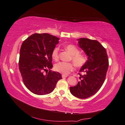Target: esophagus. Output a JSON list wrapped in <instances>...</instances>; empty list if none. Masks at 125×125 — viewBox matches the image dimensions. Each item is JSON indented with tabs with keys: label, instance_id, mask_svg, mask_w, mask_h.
Instances as JSON below:
<instances>
[{
	"label": "esophagus",
	"instance_id": "34e87169",
	"mask_svg": "<svg viewBox=\"0 0 125 125\" xmlns=\"http://www.w3.org/2000/svg\"><path fill=\"white\" fill-rule=\"evenodd\" d=\"M67 76H68V75H62V78H66V77H67Z\"/></svg>",
	"mask_w": 125,
	"mask_h": 125
}]
</instances>
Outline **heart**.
<instances>
[{
    "label": "heart",
    "instance_id": "heart-1",
    "mask_svg": "<svg viewBox=\"0 0 125 125\" xmlns=\"http://www.w3.org/2000/svg\"><path fill=\"white\" fill-rule=\"evenodd\" d=\"M65 49L71 54L70 60L73 61L74 64L77 68H82L86 64L87 62V57L85 55L79 53V50L75 45L68 44L64 46ZM52 57L53 60L57 61L59 60V49L55 47L52 52ZM56 71L68 75L74 69V64L72 62H60L54 66Z\"/></svg>",
    "mask_w": 125,
    "mask_h": 125
}]
</instances>
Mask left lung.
Instances as JSON below:
<instances>
[{"mask_svg": "<svg viewBox=\"0 0 125 125\" xmlns=\"http://www.w3.org/2000/svg\"><path fill=\"white\" fill-rule=\"evenodd\" d=\"M79 46L87 56V62L79 70V79L76 86L70 87L74 96L85 99L99 91L105 80L108 68L106 50L99 42L86 38L78 39Z\"/></svg>", "mask_w": 125, "mask_h": 125, "instance_id": "8db88e82", "label": "left lung"}]
</instances>
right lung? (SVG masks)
Listing matches in <instances>:
<instances>
[{"mask_svg":"<svg viewBox=\"0 0 125 125\" xmlns=\"http://www.w3.org/2000/svg\"><path fill=\"white\" fill-rule=\"evenodd\" d=\"M59 39L47 33H35L22 42L19 68L23 83L34 94H50L62 78L61 73L50 70L53 67L52 52Z\"/></svg>","mask_w":125,"mask_h":125,"instance_id":"right-lung-1","label":"right lung"}]
</instances>
